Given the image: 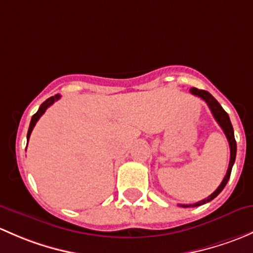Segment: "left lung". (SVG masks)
Instances as JSON below:
<instances>
[{"label": "left lung", "instance_id": "left-lung-1", "mask_svg": "<svg viewBox=\"0 0 253 253\" xmlns=\"http://www.w3.org/2000/svg\"><path fill=\"white\" fill-rule=\"evenodd\" d=\"M190 92H191L192 95L201 97L202 100L207 103L208 107H210V109H211V112H212L213 117H214V119L217 121V123L219 124L220 127L223 129L224 134H225L226 139H228V141H229V146H230V161H229L228 170H226V174H225V176H224L222 184L218 186V189L215 190L212 195H210L207 199L202 200V201H200V202H196V204H194V205H179L180 207H197V206L205 205V204H207V202L212 201L213 199H215V197H217L218 195L222 192V190L224 189V187H225L226 183H228L229 178H230L231 169H233L234 162H235V157H236V141H235V137H234V129H233V126H231L230 119H229L228 113L224 111L222 106L219 105V102H218V101L215 100V98L213 97L210 92H208V91L199 90V88H196V87H191L190 88Z\"/></svg>", "mask_w": 253, "mask_h": 253}]
</instances>
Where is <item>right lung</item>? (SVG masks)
I'll return each instance as SVG.
<instances>
[{"mask_svg":"<svg viewBox=\"0 0 253 253\" xmlns=\"http://www.w3.org/2000/svg\"><path fill=\"white\" fill-rule=\"evenodd\" d=\"M59 98H61V95H59V93H57V95H54V96H52V97L47 98V100H46L45 102H43L42 105L40 106V108H39V111L36 112L35 114H34V116H33V118H31V122H30L29 130H28V135H27V139H28V140H29V137H30V134H31V131H33L34 126H35L36 122H38L39 119H40V117L42 116L43 113H45V111H46V109H47V108H48L49 106H51V105H53V103L56 102L57 100H59Z\"/></svg>","mask_w":253,"mask_h":253,"instance_id":"1","label":"right lung"}]
</instances>
